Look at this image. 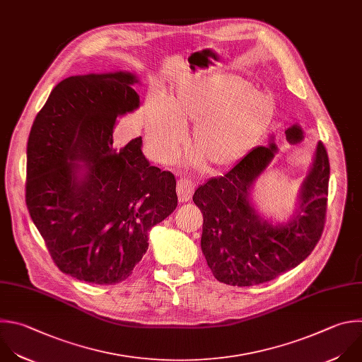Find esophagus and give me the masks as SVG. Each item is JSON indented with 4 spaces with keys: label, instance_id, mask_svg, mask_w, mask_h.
I'll use <instances>...</instances> for the list:
<instances>
[{
    "label": "esophagus",
    "instance_id": "34e87169",
    "mask_svg": "<svg viewBox=\"0 0 362 362\" xmlns=\"http://www.w3.org/2000/svg\"><path fill=\"white\" fill-rule=\"evenodd\" d=\"M194 183L189 179H179L177 185H176V192H177V197L179 202H187L190 200L193 192H194Z\"/></svg>",
    "mask_w": 362,
    "mask_h": 362
}]
</instances>
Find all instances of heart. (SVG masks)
Wrapping results in <instances>:
<instances>
[{"instance_id":"b5f03b06","label":"heart","mask_w":362,"mask_h":362,"mask_svg":"<svg viewBox=\"0 0 362 362\" xmlns=\"http://www.w3.org/2000/svg\"><path fill=\"white\" fill-rule=\"evenodd\" d=\"M276 113L274 99L243 78H213L179 85L169 102L145 109V125L155 153L173 158L190 131L189 156L193 168L206 162L210 170L227 169L242 160L266 135Z\"/></svg>"}]
</instances>
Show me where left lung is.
Returning a JSON list of instances; mask_svg holds the SVG:
<instances>
[{"label":"left lung","mask_w":362,"mask_h":362,"mask_svg":"<svg viewBox=\"0 0 362 362\" xmlns=\"http://www.w3.org/2000/svg\"><path fill=\"white\" fill-rule=\"evenodd\" d=\"M286 138L296 145L304 136L301 128L293 125ZM273 141L250 151L224 176L207 180L193 194L203 213L202 252L220 283L249 287L274 280L305 260L322 234L329 162L321 142L301 183L293 217L274 223L256 210L252 190L277 153Z\"/></svg>","instance_id":"left-lung-1"}]
</instances>
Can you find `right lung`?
Wrapping results in <instances>:
<instances>
[{"instance_id":"right-lung-1","label":"right lung","mask_w":362,"mask_h":362,"mask_svg":"<svg viewBox=\"0 0 362 362\" xmlns=\"http://www.w3.org/2000/svg\"><path fill=\"white\" fill-rule=\"evenodd\" d=\"M132 72L61 81L27 145L25 202L58 269L109 286L142 260L149 230L177 206L176 179L152 166L142 138L113 146L116 117L139 107Z\"/></svg>"}]
</instances>
